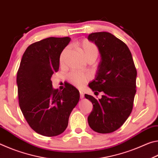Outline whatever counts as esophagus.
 <instances>
[{
    "mask_svg": "<svg viewBox=\"0 0 158 158\" xmlns=\"http://www.w3.org/2000/svg\"><path fill=\"white\" fill-rule=\"evenodd\" d=\"M79 94H80V98H81V99L84 98V93H83L82 91H79Z\"/></svg>",
    "mask_w": 158,
    "mask_h": 158,
    "instance_id": "esophagus-1",
    "label": "esophagus"
}]
</instances>
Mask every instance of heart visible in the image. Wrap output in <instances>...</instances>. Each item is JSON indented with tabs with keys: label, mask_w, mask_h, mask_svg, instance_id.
Wrapping results in <instances>:
<instances>
[{
	"label": "heart",
	"mask_w": 158,
	"mask_h": 158,
	"mask_svg": "<svg viewBox=\"0 0 158 158\" xmlns=\"http://www.w3.org/2000/svg\"><path fill=\"white\" fill-rule=\"evenodd\" d=\"M77 45H78L79 49H81L86 60L90 59V58H93L95 60L97 58L99 53V50L98 47L94 43L90 42L88 40H83L79 41L77 43ZM68 50V47H66L65 48H64L60 53L59 57V63L61 66H63L64 63H65L66 56ZM68 77L69 82L74 85H75L76 87L79 88V89H82L85 84H86L87 81H89V77L87 75L75 73V72L69 73Z\"/></svg>",
	"instance_id": "heart-1"
}]
</instances>
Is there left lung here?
<instances>
[{
	"label": "left lung",
	"instance_id": "obj_1",
	"mask_svg": "<svg viewBox=\"0 0 158 158\" xmlns=\"http://www.w3.org/2000/svg\"><path fill=\"white\" fill-rule=\"evenodd\" d=\"M88 39L95 42L101 54L96 77L89 86L95 93H104L99 100L85 94L93 106L88 122L98 133L113 132L132 112L137 69L129 48L114 35L98 32L90 34Z\"/></svg>",
	"mask_w": 158,
	"mask_h": 158
}]
</instances>
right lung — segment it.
Wrapping results in <instances>:
<instances>
[{"label": "right lung", "instance_id": "1", "mask_svg": "<svg viewBox=\"0 0 158 158\" xmlns=\"http://www.w3.org/2000/svg\"><path fill=\"white\" fill-rule=\"evenodd\" d=\"M69 37H51L28 46L21 58L17 83L19 104L35 132L46 137L60 135L68 127L79 92L73 85L62 91L52 88L51 78L59 69V57Z\"/></svg>", "mask_w": 158, "mask_h": 158}]
</instances>
